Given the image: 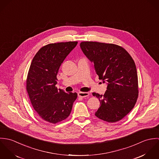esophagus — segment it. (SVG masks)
<instances>
[{
	"label": "esophagus",
	"mask_w": 159,
	"mask_h": 159,
	"mask_svg": "<svg viewBox=\"0 0 159 159\" xmlns=\"http://www.w3.org/2000/svg\"><path fill=\"white\" fill-rule=\"evenodd\" d=\"M78 95L79 97H87L89 95V92H80L78 93Z\"/></svg>",
	"instance_id": "obj_1"
}]
</instances>
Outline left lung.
<instances>
[{"label":"left lung","mask_w":159,"mask_h":159,"mask_svg":"<svg viewBox=\"0 0 159 159\" xmlns=\"http://www.w3.org/2000/svg\"><path fill=\"white\" fill-rule=\"evenodd\" d=\"M81 48L93 63L99 79L108 82L103 95L93 92L100 107L95 115L108 122L123 119L134 108L138 97L135 62L122 46L97 42H82Z\"/></svg>","instance_id":"1"}]
</instances>
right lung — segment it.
Wrapping results in <instances>:
<instances>
[{
	"instance_id": "1",
	"label": "right lung",
	"mask_w": 159,
	"mask_h": 159,
	"mask_svg": "<svg viewBox=\"0 0 159 159\" xmlns=\"http://www.w3.org/2000/svg\"><path fill=\"white\" fill-rule=\"evenodd\" d=\"M78 42L50 43L41 48L32 59L26 79L31 104L44 120L56 124L70 114L76 92L57 89V75L61 64Z\"/></svg>"
}]
</instances>
